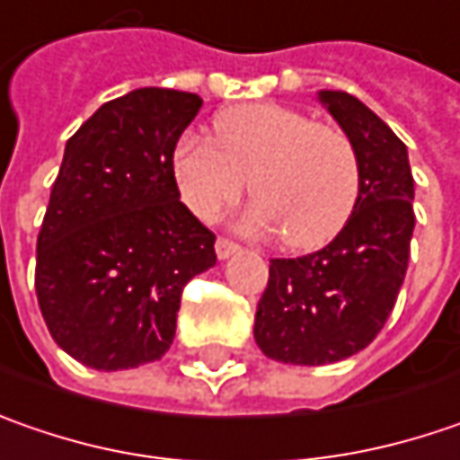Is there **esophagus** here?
<instances>
[{"mask_svg": "<svg viewBox=\"0 0 460 460\" xmlns=\"http://www.w3.org/2000/svg\"><path fill=\"white\" fill-rule=\"evenodd\" d=\"M239 250H242V247H239L236 242L226 239V236H218V239H216V254H218V260H229V257H234Z\"/></svg>", "mask_w": 460, "mask_h": 460, "instance_id": "34e87169", "label": "esophagus"}]
</instances>
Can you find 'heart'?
<instances>
[{
	"instance_id": "1",
	"label": "heart",
	"mask_w": 460,
	"mask_h": 460,
	"mask_svg": "<svg viewBox=\"0 0 460 460\" xmlns=\"http://www.w3.org/2000/svg\"><path fill=\"white\" fill-rule=\"evenodd\" d=\"M213 128L216 138L182 133L172 154L180 195L198 218H213L252 185L257 198L244 221L280 229L293 250L322 247L348 224L360 195V162L342 130L278 102L229 108Z\"/></svg>"
}]
</instances>
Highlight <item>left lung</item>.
Segmentation results:
<instances>
[{
    "mask_svg": "<svg viewBox=\"0 0 460 460\" xmlns=\"http://www.w3.org/2000/svg\"><path fill=\"white\" fill-rule=\"evenodd\" d=\"M316 100L358 151L360 195L324 250L270 260L254 342L290 366H327L368 348L396 304L414 231V180L402 138L348 92L319 90Z\"/></svg>",
    "mask_w": 460,
    "mask_h": 460,
    "instance_id": "left-lung-1",
    "label": "left lung"
}]
</instances>
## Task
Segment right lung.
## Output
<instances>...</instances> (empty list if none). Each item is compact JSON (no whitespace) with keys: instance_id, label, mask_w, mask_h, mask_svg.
I'll return each instance as SVG.
<instances>
[{"instance_id":"1","label":"right lung","mask_w":460,"mask_h":460,"mask_svg":"<svg viewBox=\"0 0 460 460\" xmlns=\"http://www.w3.org/2000/svg\"><path fill=\"white\" fill-rule=\"evenodd\" d=\"M203 100L144 87L66 141L38 234L35 293L56 345L94 370L162 360L182 288L216 265V236L180 200L172 154Z\"/></svg>"}]
</instances>
